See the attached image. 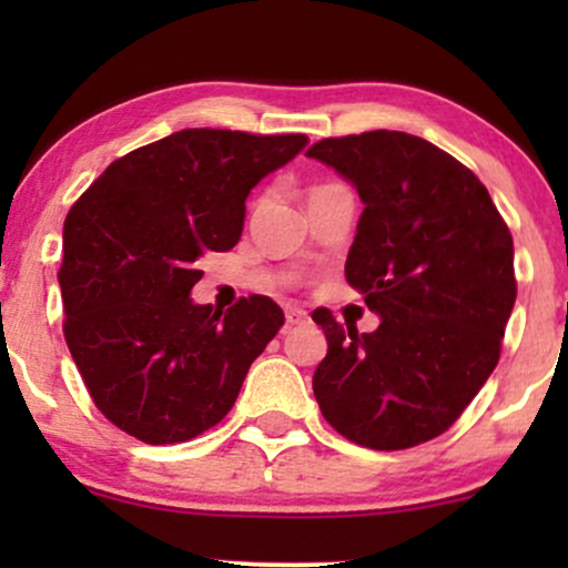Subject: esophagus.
<instances>
[{
	"label": "esophagus",
	"mask_w": 568,
	"mask_h": 568,
	"mask_svg": "<svg viewBox=\"0 0 568 568\" xmlns=\"http://www.w3.org/2000/svg\"><path fill=\"white\" fill-rule=\"evenodd\" d=\"M306 321V312L298 304H285V323L302 325Z\"/></svg>",
	"instance_id": "esophagus-1"
}]
</instances>
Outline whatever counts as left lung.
Returning a JSON list of instances; mask_svg holds the SVG:
<instances>
[{"label":"left lung","instance_id":"1","mask_svg":"<svg viewBox=\"0 0 568 568\" xmlns=\"http://www.w3.org/2000/svg\"><path fill=\"white\" fill-rule=\"evenodd\" d=\"M306 158L366 205L344 275L379 315L357 334L312 312L328 338L312 376L325 422L376 452L438 438L499 363L515 304L510 230L478 175L419 135L323 139Z\"/></svg>","mask_w":568,"mask_h":568}]
</instances>
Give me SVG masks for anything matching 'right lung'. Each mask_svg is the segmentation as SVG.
Instances as JSON below:
<instances>
[{
  "mask_svg": "<svg viewBox=\"0 0 568 568\" xmlns=\"http://www.w3.org/2000/svg\"><path fill=\"white\" fill-rule=\"evenodd\" d=\"M306 135L192 128L114 160L71 205L58 272L69 352L112 425L152 446L219 425L285 323L270 296L194 304L200 258L243 234L251 189Z\"/></svg>",
  "mask_w": 568,
  "mask_h": 568,
  "instance_id": "add662e5",
  "label": "right lung"
}]
</instances>
